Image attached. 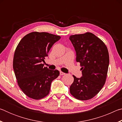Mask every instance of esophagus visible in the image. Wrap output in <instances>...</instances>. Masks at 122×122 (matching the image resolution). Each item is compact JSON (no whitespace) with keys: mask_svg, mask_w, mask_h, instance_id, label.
I'll return each mask as SVG.
<instances>
[{"mask_svg":"<svg viewBox=\"0 0 122 122\" xmlns=\"http://www.w3.org/2000/svg\"><path fill=\"white\" fill-rule=\"evenodd\" d=\"M60 74L61 75H65V73H63V72H62V71H60Z\"/></svg>","mask_w":122,"mask_h":122,"instance_id":"34e87169","label":"esophagus"}]
</instances>
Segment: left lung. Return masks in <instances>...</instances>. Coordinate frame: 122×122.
I'll return each mask as SVG.
<instances>
[{"mask_svg": "<svg viewBox=\"0 0 122 122\" xmlns=\"http://www.w3.org/2000/svg\"><path fill=\"white\" fill-rule=\"evenodd\" d=\"M69 40L75 48L76 61L80 63L82 73L81 78L73 75L70 92L77 100H90L106 83L109 64L108 48L100 38L90 32L72 35Z\"/></svg>", "mask_w": 122, "mask_h": 122, "instance_id": "8db88e82", "label": "left lung"}]
</instances>
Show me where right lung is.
Here are the masks:
<instances>
[{
  "instance_id": "add662e5",
  "label": "right lung",
  "mask_w": 122,
  "mask_h": 122,
  "mask_svg": "<svg viewBox=\"0 0 122 122\" xmlns=\"http://www.w3.org/2000/svg\"><path fill=\"white\" fill-rule=\"evenodd\" d=\"M61 36L47 32L26 35L14 52L13 67L18 86L26 95L40 100L48 95L51 83L60 75L57 70L44 67L45 57Z\"/></svg>"
}]
</instances>
